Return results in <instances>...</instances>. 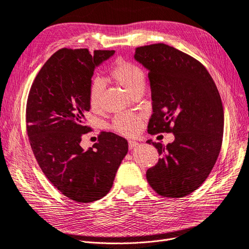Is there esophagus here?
<instances>
[{"label": "esophagus", "mask_w": 249, "mask_h": 249, "mask_svg": "<svg viewBox=\"0 0 249 249\" xmlns=\"http://www.w3.org/2000/svg\"><path fill=\"white\" fill-rule=\"evenodd\" d=\"M128 145H129V149H133L135 146L139 145V142L135 141H128Z\"/></svg>", "instance_id": "1"}]
</instances>
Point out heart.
Here are the masks:
<instances>
[{"label":"heart","mask_w":249,"mask_h":249,"mask_svg":"<svg viewBox=\"0 0 249 249\" xmlns=\"http://www.w3.org/2000/svg\"><path fill=\"white\" fill-rule=\"evenodd\" d=\"M109 76L130 94H133L140 89H144L145 86V73L143 70L131 61L118 59L109 71ZM104 89L105 84L99 78L91 82L89 87V104L92 109L96 110L100 107ZM141 125L140 117L127 114L118 115L113 122L114 130L123 135L135 134L140 130Z\"/></svg>","instance_id":"b5f03b06"}]
</instances>
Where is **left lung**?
Segmentation results:
<instances>
[{
  "label": "left lung",
  "instance_id": "1",
  "mask_svg": "<svg viewBox=\"0 0 249 249\" xmlns=\"http://www.w3.org/2000/svg\"><path fill=\"white\" fill-rule=\"evenodd\" d=\"M134 58L149 71L153 115L148 132L174 134L166 146L148 141L162 157L146 171V179L163 197L187 196L205 181L222 148L218 90L203 64L166 44L137 47Z\"/></svg>",
  "mask_w": 249,
  "mask_h": 249
}]
</instances>
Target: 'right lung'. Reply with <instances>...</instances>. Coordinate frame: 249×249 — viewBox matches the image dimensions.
Returning <instances> with one entry per match:
<instances>
[{"mask_svg":"<svg viewBox=\"0 0 249 249\" xmlns=\"http://www.w3.org/2000/svg\"><path fill=\"white\" fill-rule=\"evenodd\" d=\"M114 50L63 48L45 62L35 78L26 103V131L45 177L61 194L89 203L105 197L128 152V142L101 132L92 148L81 146L89 112V87L96 67Z\"/></svg>","mask_w":249,"mask_h":249,"instance_id":"1","label":"right lung"}]
</instances>
